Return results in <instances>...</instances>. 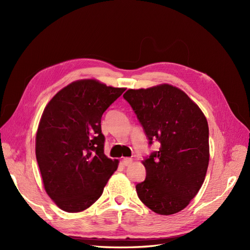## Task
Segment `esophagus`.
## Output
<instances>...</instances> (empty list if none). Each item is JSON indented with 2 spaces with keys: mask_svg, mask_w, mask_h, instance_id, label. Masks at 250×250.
<instances>
[{
  "mask_svg": "<svg viewBox=\"0 0 250 250\" xmlns=\"http://www.w3.org/2000/svg\"><path fill=\"white\" fill-rule=\"evenodd\" d=\"M131 163H132V160H131L130 157H125V158H123V160H122V164L124 166H129Z\"/></svg>",
  "mask_w": 250,
  "mask_h": 250,
  "instance_id": "1",
  "label": "esophagus"
}]
</instances>
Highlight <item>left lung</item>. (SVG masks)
<instances>
[{
  "label": "left lung",
  "instance_id": "left-lung-1",
  "mask_svg": "<svg viewBox=\"0 0 250 250\" xmlns=\"http://www.w3.org/2000/svg\"><path fill=\"white\" fill-rule=\"evenodd\" d=\"M130 104L149 140L160 149L143 161L146 178L135 186L140 200L154 213L176 214L198 193L209 161L207 118L183 90L161 84L128 89Z\"/></svg>",
  "mask_w": 250,
  "mask_h": 250
}]
</instances>
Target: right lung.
<instances>
[{"label":"right lung","mask_w":250,"mask_h":250,"mask_svg":"<svg viewBox=\"0 0 250 250\" xmlns=\"http://www.w3.org/2000/svg\"><path fill=\"white\" fill-rule=\"evenodd\" d=\"M124 90L95 79L78 80L59 90L44 108L35 154L44 190L62 210L89 208L117 170L118 160L104 154L101 118Z\"/></svg>","instance_id":"add662e5"}]
</instances>
